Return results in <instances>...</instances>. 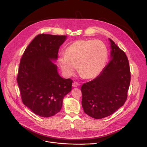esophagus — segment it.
<instances>
[{
    "mask_svg": "<svg viewBox=\"0 0 147 147\" xmlns=\"http://www.w3.org/2000/svg\"><path fill=\"white\" fill-rule=\"evenodd\" d=\"M78 86H79V84L78 82H73V84H72V86L74 87V88H76V87H78Z\"/></svg>",
    "mask_w": 147,
    "mask_h": 147,
    "instance_id": "esophagus-1",
    "label": "esophagus"
}]
</instances>
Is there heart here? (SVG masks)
Returning <instances> with one entry per match:
<instances>
[{
	"label": "heart",
	"mask_w": 147,
	"mask_h": 147,
	"mask_svg": "<svg viewBox=\"0 0 147 147\" xmlns=\"http://www.w3.org/2000/svg\"><path fill=\"white\" fill-rule=\"evenodd\" d=\"M107 58V50L101 41L79 40L69 45L65 55L58 58V63L64 74L71 76L77 70L83 78H96L104 68Z\"/></svg>",
	"instance_id": "obj_1"
}]
</instances>
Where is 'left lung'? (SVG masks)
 <instances>
[{
	"label": "left lung",
	"mask_w": 147,
	"mask_h": 147,
	"mask_svg": "<svg viewBox=\"0 0 147 147\" xmlns=\"http://www.w3.org/2000/svg\"><path fill=\"white\" fill-rule=\"evenodd\" d=\"M109 39L112 59L97 78L81 88L84 112L96 119L109 116L124 105L130 82L126 53Z\"/></svg>",
	"instance_id": "8db88e82"
}]
</instances>
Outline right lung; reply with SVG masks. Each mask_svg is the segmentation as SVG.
I'll return each mask as SVG.
<instances>
[{
	"label": "right lung",
	"mask_w": 147,
	"mask_h": 147,
	"mask_svg": "<svg viewBox=\"0 0 147 147\" xmlns=\"http://www.w3.org/2000/svg\"><path fill=\"white\" fill-rule=\"evenodd\" d=\"M65 36L40 34L36 36L21 58L17 83L22 101L34 114L53 116L63 105L64 97L71 90L73 80L62 78L55 60Z\"/></svg>",
	"instance_id": "1"
}]
</instances>
